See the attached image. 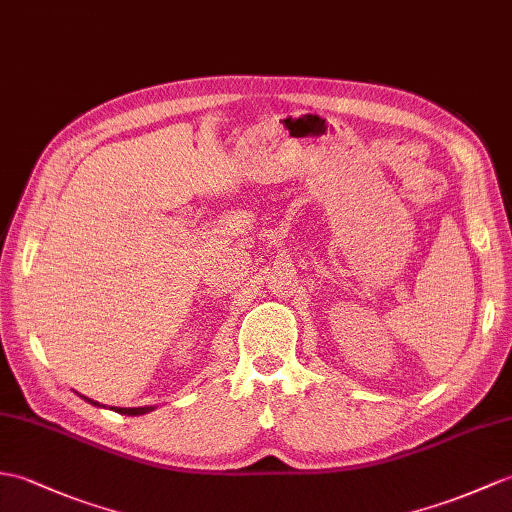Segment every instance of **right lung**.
I'll use <instances>...</instances> for the list:
<instances>
[{
  "instance_id": "obj_1",
  "label": "right lung",
  "mask_w": 512,
  "mask_h": 512,
  "mask_svg": "<svg viewBox=\"0 0 512 512\" xmlns=\"http://www.w3.org/2000/svg\"><path fill=\"white\" fill-rule=\"evenodd\" d=\"M87 401H91V399H87ZM91 403H93V406H98V403H95V401H91ZM111 410L120 412V414H130V417H137V414H146L152 408H111Z\"/></svg>"
}]
</instances>
